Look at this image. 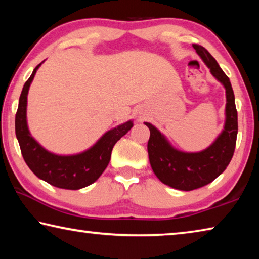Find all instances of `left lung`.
<instances>
[{
  "instance_id": "obj_1",
  "label": "left lung",
  "mask_w": 259,
  "mask_h": 259,
  "mask_svg": "<svg viewBox=\"0 0 259 259\" xmlns=\"http://www.w3.org/2000/svg\"><path fill=\"white\" fill-rule=\"evenodd\" d=\"M193 48L212 75L225 87L226 121L223 133L204 151L185 153L174 148L154 125L145 122L151 131L147 151L153 171L165 185L182 191L208 185L224 171L233 156L238 135V112L230 78L207 49L199 45H193Z\"/></svg>"
}]
</instances>
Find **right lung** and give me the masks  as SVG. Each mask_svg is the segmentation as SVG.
<instances>
[{
	"label": "right lung",
	"instance_id": "obj_1",
	"mask_svg": "<svg viewBox=\"0 0 259 259\" xmlns=\"http://www.w3.org/2000/svg\"><path fill=\"white\" fill-rule=\"evenodd\" d=\"M40 66L41 64H38L34 68L32 75L24 84L16 113V136L21 154L28 168L40 179L65 190H80L95 183L104 172L111 160L114 145L133 128V121L107 131L93 147L80 154L57 155L48 152L30 136L26 120L29 85Z\"/></svg>",
	"mask_w": 259,
	"mask_h": 259
}]
</instances>
